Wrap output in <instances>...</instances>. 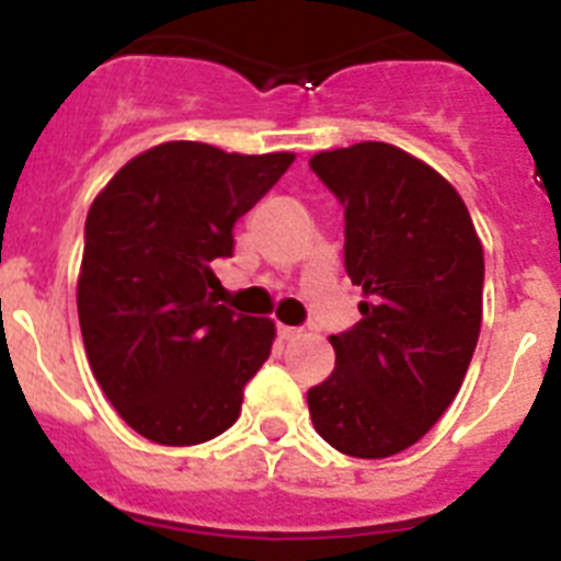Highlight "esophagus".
I'll return each mask as SVG.
<instances>
[{
  "label": "esophagus",
  "mask_w": 561,
  "mask_h": 561,
  "mask_svg": "<svg viewBox=\"0 0 561 561\" xmlns=\"http://www.w3.org/2000/svg\"><path fill=\"white\" fill-rule=\"evenodd\" d=\"M277 336L280 340H295V336H300V329H295V325H277Z\"/></svg>",
  "instance_id": "34e87169"
}]
</instances>
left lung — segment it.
<instances>
[{"instance_id":"8db88e82","label":"left lung","mask_w":561,"mask_h":561,"mask_svg":"<svg viewBox=\"0 0 561 561\" xmlns=\"http://www.w3.org/2000/svg\"><path fill=\"white\" fill-rule=\"evenodd\" d=\"M345 207V272L362 320L331 334L336 365L309 390L314 430L351 458L413 447L458 396L483 317V244L438 171L388 142L309 160Z\"/></svg>"}]
</instances>
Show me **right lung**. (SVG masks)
I'll list each match as a JSON object with an SVG mask.
<instances>
[{"label": "right lung", "mask_w": 561, "mask_h": 561, "mask_svg": "<svg viewBox=\"0 0 561 561\" xmlns=\"http://www.w3.org/2000/svg\"><path fill=\"white\" fill-rule=\"evenodd\" d=\"M295 153L173 140L137 153L87 216L78 320L98 385L134 433L191 447L232 427L275 323L219 306L216 257Z\"/></svg>", "instance_id": "right-lung-1"}]
</instances>
